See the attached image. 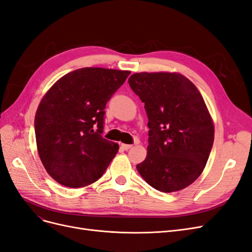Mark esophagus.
Wrapping results in <instances>:
<instances>
[{"instance_id":"34e87169","label":"esophagus","mask_w":252,"mask_h":252,"mask_svg":"<svg viewBox=\"0 0 252 252\" xmlns=\"http://www.w3.org/2000/svg\"><path fill=\"white\" fill-rule=\"evenodd\" d=\"M122 146V148H123L124 150H128V149H130V148H132V146L133 145H130V144H122L121 145Z\"/></svg>"}]
</instances>
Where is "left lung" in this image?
<instances>
[{
  "mask_svg": "<svg viewBox=\"0 0 252 252\" xmlns=\"http://www.w3.org/2000/svg\"><path fill=\"white\" fill-rule=\"evenodd\" d=\"M129 85L145 103L147 157L136 165L155 189L174 192L203 172L215 140V125L194 84L178 72H139Z\"/></svg>",
  "mask_w": 252,
  "mask_h": 252,
  "instance_id": "left-lung-1",
  "label": "left lung"
}]
</instances>
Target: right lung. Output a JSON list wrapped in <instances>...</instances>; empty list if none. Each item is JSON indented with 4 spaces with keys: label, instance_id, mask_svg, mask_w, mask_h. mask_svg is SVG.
<instances>
[{
    "label": "right lung",
    "instance_id": "1",
    "mask_svg": "<svg viewBox=\"0 0 252 252\" xmlns=\"http://www.w3.org/2000/svg\"><path fill=\"white\" fill-rule=\"evenodd\" d=\"M130 71L80 68L49 88L35 112L36 148L59 184L79 188L100 179L119 145L102 136L105 106Z\"/></svg>",
    "mask_w": 252,
    "mask_h": 252
}]
</instances>
